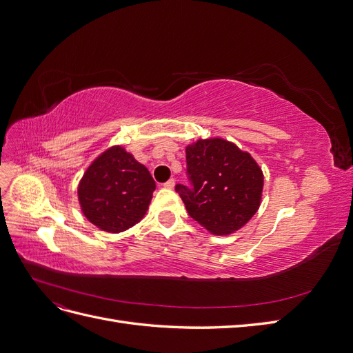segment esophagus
I'll return each instance as SVG.
<instances>
[{"label":"esophagus","mask_w":353,"mask_h":353,"mask_svg":"<svg viewBox=\"0 0 353 353\" xmlns=\"http://www.w3.org/2000/svg\"><path fill=\"white\" fill-rule=\"evenodd\" d=\"M163 187H165V188H169V190L174 188V187H175V181H174V179H168L166 183L163 184Z\"/></svg>","instance_id":"1"}]
</instances>
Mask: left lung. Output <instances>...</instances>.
<instances>
[{
  "mask_svg": "<svg viewBox=\"0 0 353 353\" xmlns=\"http://www.w3.org/2000/svg\"><path fill=\"white\" fill-rule=\"evenodd\" d=\"M190 185L176 184L188 215L216 236L241 228L259 209L263 175L249 153L221 138L188 145Z\"/></svg>",
  "mask_w": 353,
  "mask_h": 353,
  "instance_id": "1",
  "label": "left lung"
}]
</instances>
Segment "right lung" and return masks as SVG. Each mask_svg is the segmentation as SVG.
Listing matches in <instances>:
<instances>
[{
	"label": "right lung",
	"mask_w": 353,
	"mask_h": 353,
	"mask_svg": "<svg viewBox=\"0 0 353 353\" xmlns=\"http://www.w3.org/2000/svg\"><path fill=\"white\" fill-rule=\"evenodd\" d=\"M154 190L148 169L122 147H112L87 169L78 194L88 221L104 231L121 232L144 216Z\"/></svg>",
	"instance_id": "right-lung-1"
}]
</instances>
